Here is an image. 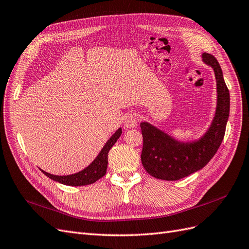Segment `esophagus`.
<instances>
[{
    "mask_svg": "<svg viewBox=\"0 0 249 249\" xmlns=\"http://www.w3.org/2000/svg\"><path fill=\"white\" fill-rule=\"evenodd\" d=\"M138 124V117L136 114H127L124 120V124L126 129H133L136 127Z\"/></svg>",
    "mask_w": 249,
    "mask_h": 249,
    "instance_id": "34e87169",
    "label": "esophagus"
}]
</instances>
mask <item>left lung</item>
<instances>
[{"instance_id":"left-lung-1","label":"left lung","mask_w":249,"mask_h":249,"mask_svg":"<svg viewBox=\"0 0 249 249\" xmlns=\"http://www.w3.org/2000/svg\"><path fill=\"white\" fill-rule=\"evenodd\" d=\"M202 61L214 70L217 83L216 112L207 133L198 140L179 142L148 123L140 124L141 162L147 173L156 178L178 180L198 171L214 157L223 140L230 115V91L216 58L203 53Z\"/></svg>"}]
</instances>
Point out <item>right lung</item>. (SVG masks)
<instances>
[{"label": "right lung", "mask_w": 249, "mask_h": 249, "mask_svg": "<svg viewBox=\"0 0 249 249\" xmlns=\"http://www.w3.org/2000/svg\"><path fill=\"white\" fill-rule=\"evenodd\" d=\"M122 135V127L112 135L110 139L106 142L102 150L100 152L94 161L89 165L88 167L83 169L80 172L73 173L70 176H54L49 172L40 169L44 175L53 180H56L58 183H61L67 186H85L95 183L97 179H100L106 175L107 165H108V153L111 147L115 144V142Z\"/></svg>", "instance_id": "1"}]
</instances>
